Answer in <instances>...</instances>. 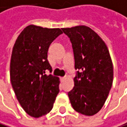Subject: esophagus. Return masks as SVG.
I'll return each instance as SVG.
<instances>
[{
	"label": "esophagus",
	"mask_w": 127,
	"mask_h": 127,
	"mask_svg": "<svg viewBox=\"0 0 127 127\" xmlns=\"http://www.w3.org/2000/svg\"><path fill=\"white\" fill-rule=\"evenodd\" d=\"M65 77H63V78H61V80H62V81H64V80H65Z\"/></svg>",
	"instance_id": "obj_1"
}]
</instances>
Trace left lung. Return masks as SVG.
I'll list each match as a JSON object with an SVG mask.
<instances>
[{
	"mask_svg": "<svg viewBox=\"0 0 127 127\" xmlns=\"http://www.w3.org/2000/svg\"><path fill=\"white\" fill-rule=\"evenodd\" d=\"M72 45L77 70L75 85L68 95L75 110L93 116L104 106L114 78L111 58L105 42L86 26L62 28Z\"/></svg>",
	"mask_w": 127,
	"mask_h": 127,
	"instance_id": "1",
	"label": "left lung"
}]
</instances>
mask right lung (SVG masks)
Returning a JSON list of instances; mask_svg holds the SVG:
<instances>
[{
	"mask_svg": "<svg viewBox=\"0 0 127 127\" xmlns=\"http://www.w3.org/2000/svg\"><path fill=\"white\" fill-rule=\"evenodd\" d=\"M62 33L59 28L30 25L20 32L13 46L11 85L20 104L32 117L50 112L59 92V78L46 72H52L47 59L49 47Z\"/></svg>",
	"mask_w": 127,
	"mask_h": 127,
	"instance_id": "add662e5",
	"label": "right lung"
}]
</instances>
